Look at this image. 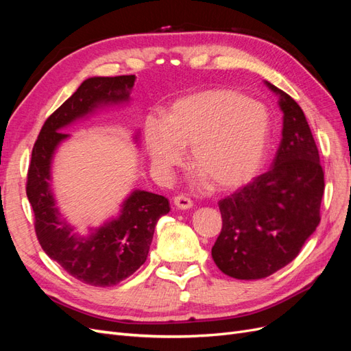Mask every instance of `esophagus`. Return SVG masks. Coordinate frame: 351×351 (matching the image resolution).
<instances>
[{"label": "esophagus", "instance_id": "obj_1", "mask_svg": "<svg viewBox=\"0 0 351 351\" xmlns=\"http://www.w3.org/2000/svg\"><path fill=\"white\" fill-rule=\"evenodd\" d=\"M174 205L178 208V209H190L193 206V202L192 199H189L187 196H183V195H178L174 197Z\"/></svg>", "mask_w": 351, "mask_h": 351}]
</instances>
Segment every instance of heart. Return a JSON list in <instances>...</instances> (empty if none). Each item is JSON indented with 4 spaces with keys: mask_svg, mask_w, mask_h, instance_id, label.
Listing matches in <instances>:
<instances>
[{
    "mask_svg": "<svg viewBox=\"0 0 351 351\" xmlns=\"http://www.w3.org/2000/svg\"><path fill=\"white\" fill-rule=\"evenodd\" d=\"M271 121L263 104L230 89H208L177 99L164 123L146 121L154 167L164 174L182 165L192 146V165L218 190L236 189L258 174L269 143Z\"/></svg>",
    "mask_w": 351,
    "mask_h": 351,
    "instance_id": "1",
    "label": "heart"
}]
</instances>
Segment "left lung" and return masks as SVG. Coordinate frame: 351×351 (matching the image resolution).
<instances>
[{"instance_id": "left-lung-1", "label": "left lung", "mask_w": 351, "mask_h": 351, "mask_svg": "<svg viewBox=\"0 0 351 351\" xmlns=\"http://www.w3.org/2000/svg\"><path fill=\"white\" fill-rule=\"evenodd\" d=\"M280 95L282 139L269 171L218 202L222 228L212 259L228 277L259 280L289 265L321 221L324 169L306 117Z\"/></svg>"}]
</instances>
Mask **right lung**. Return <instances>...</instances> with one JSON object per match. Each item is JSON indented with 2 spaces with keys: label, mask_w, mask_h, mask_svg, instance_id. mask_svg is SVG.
I'll list each match as a JSON object with an SVG mask.
<instances>
[{
  "label": "right lung",
  "mask_w": 351,
  "mask_h": 351,
  "mask_svg": "<svg viewBox=\"0 0 351 351\" xmlns=\"http://www.w3.org/2000/svg\"><path fill=\"white\" fill-rule=\"evenodd\" d=\"M134 74L90 77L52 112L32 149L26 195L35 214L40 247L71 277L93 287H110L130 277L145 263L158 219L169 212V202L143 190L124 200L121 214L90 236H77L62 219L49 187L52 155L69 134L60 129L102 105L129 101Z\"/></svg>",
  "instance_id": "right-lung-1"
}]
</instances>
